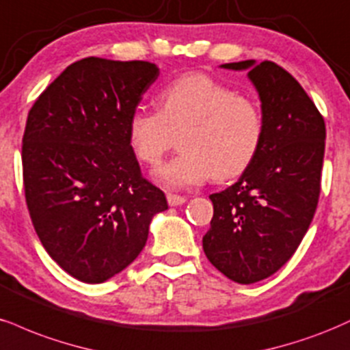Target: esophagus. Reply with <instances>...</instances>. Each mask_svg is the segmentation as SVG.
<instances>
[{
  "label": "esophagus",
  "mask_w": 350,
  "mask_h": 350,
  "mask_svg": "<svg viewBox=\"0 0 350 350\" xmlns=\"http://www.w3.org/2000/svg\"><path fill=\"white\" fill-rule=\"evenodd\" d=\"M167 201L170 206H182L185 201H187V198H185V196H180V195H174V193H168Z\"/></svg>",
  "instance_id": "obj_1"
}]
</instances>
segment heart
I'll return each instance as SVG.
<instances>
[{"mask_svg": "<svg viewBox=\"0 0 350 350\" xmlns=\"http://www.w3.org/2000/svg\"><path fill=\"white\" fill-rule=\"evenodd\" d=\"M178 155L155 172L167 188H188L215 176L241 175L256 159L264 135L257 103L204 73L183 75L159 94V111L137 108L127 122L131 150L159 165L180 133Z\"/></svg>", "mask_w": 350, "mask_h": 350, "instance_id": "obj_1", "label": "heart"}]
</instances>
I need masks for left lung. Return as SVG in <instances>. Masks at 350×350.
<instances>
[{
  "instance_id": "1",
  "label": "left lung",
  "mask_w": 350,
  "mask_h": 350,
  "mask_svg": "<svg viewBox=\"0 0 350 350\" xmlns=\"http://www.w3.org/2000/svg\"><path fill=\"white\" fill-rule=\"evenodd\" d=\"M221 68L247 72L260 100L264 135L241 178L213 193L208 260L229 280L250 285L282 269L313 221L321 190L326 126L301 85L273 62Z\"/></svg>"
}]
</instances>
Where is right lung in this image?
<instances>
[{
  "label": "right lung",
  "mask_w": 350,
  "mask_h": 350,
  "mask_svg": "<svg viewBox=\"0 0 350 350\" xmlns=\"http://www.w3.org/2000/svg\"><path fill=\"white\" fill-rule=\"evenodd\" d=\"M150 62L86 57L37 98L23 137V176L44 249L77 280L103 283L141 254L168 209L127 141V122L157 80Z\"/></svg>",
  "instance_id": "obj_1"
}]
</instances>
